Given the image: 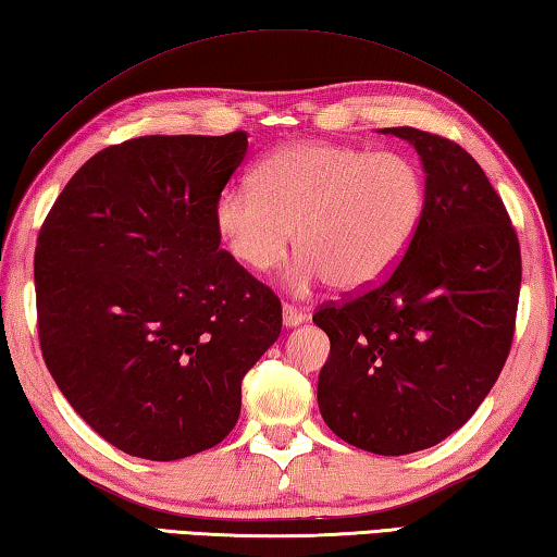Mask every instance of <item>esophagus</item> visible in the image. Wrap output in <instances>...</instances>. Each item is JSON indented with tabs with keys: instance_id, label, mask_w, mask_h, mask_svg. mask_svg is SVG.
I'll list each match as a JSON object with an SVG mask.
<instances>
[{
	"instance_id": "34e87169",
	"label": "esophagus",
	"mask_w": 557,
	"mask_h": 557,
	"mask_svg": "<svg viewBox=\"0 0 557 557\" xmlns=\"http://www.w3.org/2000/svg\"><path fill=\"white\" fill-rule=\"evenodd\" d=\"M306 318H308V314L302 312L300 308L283 302V324H286V327H298V324L306 322Z\"/></svg>"
}]
</instances>
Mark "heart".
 <instances>
[{
	"mask_svg": "<svg viewBox=\"0 0 557 557\" xmlns=\"http://www.w3.org/2000/svg\"><path fill=\"white\" fill-rule=\"evenodd\" d=\"M424 208L426 180L412 157L306 140L261 160L255 186H225L213 223L230 257L255 274L286 259L296 230L290 290L330 281L339 293H361L400 264Z\"/></svg>",
	"mask_w": 557,
	"mask_h": 557,
	"instance_id": "heart-1",
	"label": "heart"
}]
</instances>
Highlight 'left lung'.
I'll return each mask as SVG.
<instances>
[{"label":"left lung","instance_id":"1","mask_svg":"<svg viewBox=\"0 0 557 557\" xmlns=\"http://www.w3.org/2000/svg\"><path fill=\"white\" fill-rule=\"evenodd\" d=\"M381 133L414 145L424 218L393 274L312 314L332 344L318 405L346 444L405 456L463 426L499 377L521 251L505 203L460 145L407 125Z\"/></svg>","mask_w":557,"mask_h":557}]
</instances>
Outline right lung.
Instances as JSON below:
<instances>
[{
  "mask_svg": "<svg viewBox=\"0 0 557 557\" xmlns=\"http://www.w3.org/2000/svg\"><path fill=\"white\" fill-rule=\"evenodd\" d=\"M247 133L145 135L84 162L38 235L40 351L123 454L176 460L233 432L281 300L220 249L213 206Z\"/></svg>",
  "mask_w": 557,
  "mask_h": 557,
  "instance_id": "obj_1",
  "label": "right lung"
}]
</instances>
